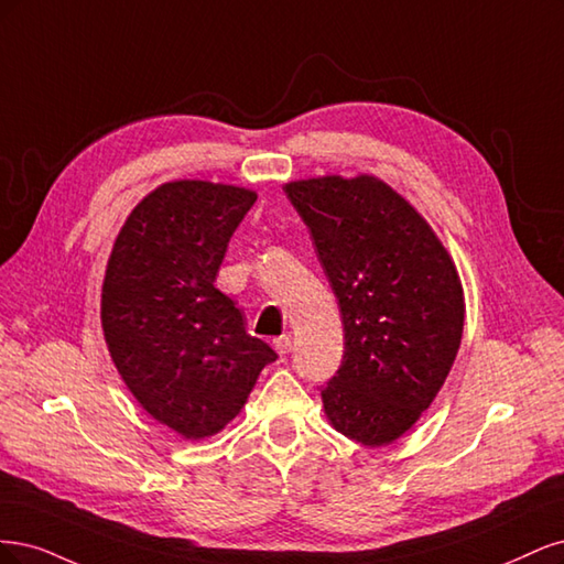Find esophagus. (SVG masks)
Wrapping results in <instances>:
<instances>
[{"mask_svg":"<svg viewBox=\"0 0 564 564\" xmlns=\"http://www.w3.org/2000/svg\"><path fill=\"white\" fill-rule=\"evenodd\" d=\"M271 347L276 349L279 356H285L290 349H293V339H290L288 335H281V337H276L274 341H271Z\"/></svg>","mask_w":564,"mask_h":564,"instance_id":"1","label":"esophagus"}]
</instances>
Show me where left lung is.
<instances>
[{"mask_svg": "<svg viewBox=\"0 0 564 564\" xmlns=\"http://www.w3.org/2000/svg\"><path fill=\"white\" fill-rule=\"evenodd\" d=\"M304 220L344 325V360L321 389L335 431L368 447L401 438L457 358L464 288L416 208L375 175L283 187Z\"/></svg>", "mask_w": 564, "mask_h": 564, "instance_id": "1", "label": "left lung"}]
</instances>
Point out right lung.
Here are the masks:
<instances>
[{"instance_id":"obj_1","label":"right lung","mask_w":564,"mask_h":564,"mask_svg":"<svg viewBox=\"0 0 564 564\" xmlns=\"http://www.w3.org/2000/svg\"><path fill=\"white\" fill-rule=\"evenodd\" d=\"M256 198L208 180L163 183L126 217L107 260L100 323L112 362L142 410L187 441L220 433L276 360L215 288Z\"/></svg>"}]
</instances>
